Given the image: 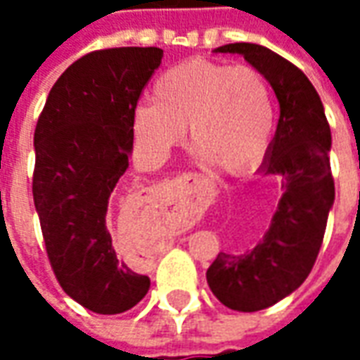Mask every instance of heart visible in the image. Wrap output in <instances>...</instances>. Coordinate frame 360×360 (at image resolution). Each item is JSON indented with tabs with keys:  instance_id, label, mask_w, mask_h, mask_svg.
Segmentation results:
<instances>
[{
	"instance_id": "heart-1",
	"label": "heart",
	"mask_w": 360,
	"mask_h": 360,
	"mask_svg": "<svg viewBox=\"0 0 360 360\" xmlns=\"http://www.w3.org/2000/svg\"><path fill=\"white\" fill-rule=\"evenodd\" d=\"M276 123L274 100L260 71L195 58L169 67L154 82V100L133 110L131 125L144 156L162 162L188 127L198 156L229 173L264 160Z\"/></svg>"
}]
</instances>
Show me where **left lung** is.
<instances>
[{
	"label": "left lung",
	"instance_id": "8db88e82",
	"mask_svg": "<svg viewBox=\"0 0 360 360\" xmlns=\"http://www.w3.org/2000/svg\"><path fill=\"white\" fill-rule=\"evenodd\" d=\"M239 53L270 82L279 121L258 172L278 175L283 195L264 237L247 252H219L206 271L212 293L227 309L257 312L301 287L316 262L335 188L330 169L332 133L324 105L301 69L264 46H219Z\"/></svg>",
	"mask_w": 360,
	"mask_h": 360
}]
</instances>
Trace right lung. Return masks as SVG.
I'll use <instances>...</instances> for the list:
<instances>
[{"label":"right lung","instance_id":"add662e5","mask_svg":"<svg viewBox=\"0 0 360 360\" xmlns=\"http://www.w3.org/2000/svg\"><path fill=\"white\" fill-rule=\"evenodd\" d=\"M164 58L111 48L77 59L51 86L34 131L32 195L59 285L98 314L141 302L150 278L117 258L108 204L133 154V110Z\"/></svg>","mask_w":360,"mask_h":360}]
</instances>
